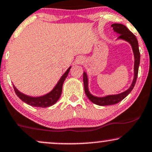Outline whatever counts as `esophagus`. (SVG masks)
<instances>
[{"label": "esophagus", "mask_w": 152, "mask_h": 152, "mask_svg": "<svg viewBox=\"0 0 152 152\" xmlns=\"http://www.w3.org/2000/svg\"><path fill=\"white\" fill-rule=\"evenodd\" d=\"M76 62L78 64H83L84 62V58L83 57H81V56H79V57L77 58Z\"/></svg>", "instance_id": "1"}]
</instances>
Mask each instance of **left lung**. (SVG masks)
Instances as JSON below:
<instances>
[{"mask_svg": "<svg viewBox=\"0 0 152 152\" xmlns=\"http://www.w3.org/2000/svg\"><path fill=\"white\" fill-rule=\"evenodd\" d=\"M111 27L113 28L114 32L120 34L118 39H123L130 44L132 48L133 54L134 56V78H133L132 83L130 87L127 91H124L121 94L116 95H108L104 97H97L93 96L88 90V78L87 74L86 72H83V84H84V91L88 99L92 103L98 105H114L122 100L126 96L129 95V93L132 91L135 83H136L137 78L138 75L139 66L140 62V53L139 50L138 41L136 37L132 32H130L127 27L124 25L118 23H115L111 25Z\"/></svg>", "mask_w": 152, "mask_h": 152, "instance_id": "left-lung-1", "label": "left lung"}]
</instances>
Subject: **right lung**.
<instances>
[{
    "instance_id": "obj_1",
    "label": "right lung",
    "mask_w": 152,
    "mask_h": 152,
    "mask_svg": "<svg viewBox=\"0 0 152 152\" xmlns=\"http://www.w3.org/2000/svg\"><path fill=\"white\" fill-rule=\"evenodd\" d=\"M71 66L67 69L66 71L63 74L59 81L56 83V85L54 86V88L52 89L50 92L48 94L44 95L42 96L38 97H32L29 96L27 95L23 94V93L20 92L16 88V87L13 85V88L17 96L19 97L20 99L25 102V103L28 104L31 106H34V107H47L49 106L53 105L54 104L56 103V101L58 100L61 95L62 92V86H63V83L64 82L66 78L68 76L69 71Z\"/></svg>"
}]
</instances>
